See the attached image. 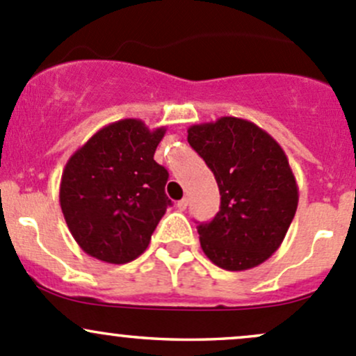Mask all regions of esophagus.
Here are the masks:
<instances>
[{
    "mask_svg": "<svg viewBox=\"0 0 356 356\" xmlns=\"http://www.w3.org/2000/svg\"><path fill=\"white\" fill-rule=\"evenodd\" d=\"M175 207H177V209H181V211H184V209L188 208V200H186V197H182L181 201H177V204H175Z\"/></svg>",
    "mask_w": 356,
    "mask_h": 356,
    "instance_id": "obj_1",
    "label": "esophagus"
}]
</instances>
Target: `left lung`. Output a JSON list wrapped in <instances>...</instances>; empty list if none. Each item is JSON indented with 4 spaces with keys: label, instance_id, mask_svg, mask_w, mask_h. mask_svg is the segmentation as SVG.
Returning a JSON list of instances; mask_svg holds the SVG:
<instances>
[{
    "label": "left lung",
    "instance_id": "8db88e82",
    "mask_svg": "<svg viewBox=\"0 0 356 356\" xmlns=\"http://www.w3.org/2000/svg\"><path fill=\"white\" fill-rule=\"evenodd\" d=\"M189 145L215 174L220 211L197 225L201 249L227 271H244L271 257L285 238L298 188L278 141L254 122L220 118L188 129Z\"/></svg>",
    "mask_w": 356,
    "mask_h": 356
}]
</instances>
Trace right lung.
I'll use <instances>...</instances> for the list:
<instances>
[{
	"label": "right lung",
	"mask_w": 356,
	"mask_h": 356,
	"mask_svg": "<svg viewBox=\"0 0 356 356\" xmlns=\"http://www.w3.org/2000/svg\"><path fill=\"white\" fill-rule=\"evenodd\" d=\"M165 128L112 122L78 148L63 170L59 203L76 244L95 259L126 264L147 250L165 215L168 172L153 160Z\"/></svg>",
	"instance_id": "obj_1"
}]
</instances>
